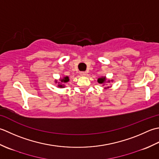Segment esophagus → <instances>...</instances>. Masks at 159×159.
Instances as JSON below:
<instances>
[{
    "mask_svg": "<svg viewBox=\"0 0 159 159\" xmlns=\"http://www.w3.org/2000/svg\"><path fill=\"white\" fill-rule=\"evenodd\" d=\"M80 74L81 76H85V75H86V71H81Z\"/></svg>",
    "mask_w": 159,
    "mask_h": 159,
    "instance_id": "esophagus-1",
    "label": "esophagus"
}]
</instances>
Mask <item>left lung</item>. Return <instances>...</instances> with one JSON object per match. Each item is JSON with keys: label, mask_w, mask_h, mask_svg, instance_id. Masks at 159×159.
Listing matches in <instances>:
<instances>
[{"label": "left lung", "mask_w": 159, "mask_h": 159, "mask_svg": "<svg viewBox=\"0 0 159 159\" xmlns=\"http://www.w3.org/2000/svg\"><path fill=\"white\" fill-rule=\"evenodd\" d=\"M105 81H106V77H102V78H99L98 80V82L99 84H103V82H105Z\"/></svg>", "instance_id": "left-lung-1"}]
</instances>
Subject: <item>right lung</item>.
Returning a JSON list of instances; mask_svg holds the SVG:
<instances>
[{"label":"right lung","mask_w":159,"mask_h":159,"mask_svg":"<svg viewBox=\"0 0 159 159\" xmlns=\"http://www.w3.org/2000/svg\"><path fill=\"white\" fill-rule=\"evenodd\" d=\"M69 77H64V79H61V82H69ZM58 86L60 87V88H61V87H64V86L61 85V84H59Z\"/></svg>","instance_id":"obj_1"}]
</instances>
